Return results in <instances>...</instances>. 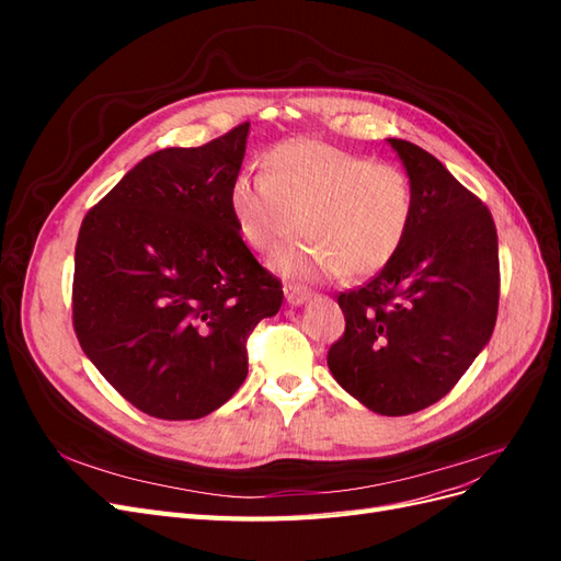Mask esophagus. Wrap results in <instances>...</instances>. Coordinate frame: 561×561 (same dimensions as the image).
I'll list each match as a JSON object with an SVG mask.
<instances>
[{"instance_id":"1","label":"esophagus","mask_w":561,"mask_h":561,"mask_svg":"<svg viewBox=\"0 0 561 561\" xmlns=\"http://www.w3.org/2000/svg\"><path fill=\"white\" fill-rule=\"evenodd\" d=\"M309 293L301 290V287H293V285H285V301L290 304V307H301L304 301H309Z\"/></svg>"}]
</instances>
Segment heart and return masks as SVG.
Returning <instances> with one entry per match:
<instances>
[{
    "mask_svg": "<svg viewBox=\"0 0 561 561\" xmlns=\"http://www.w3.org/2000/svg\"><path fill=\"white\" fill-rule=\"evenodd\" d=\"M229 208L243 241L264 254L295 241L301 222L313 243L285 252L274 268L320 283L388 266L410 231L414 198L402 168L299 138L268 151V173L236 178Z\"/></svg>",
    "mask_w": 561,
    "mask_h": 561,
    "instance_id": "obj_1",
    "label": "heart"
}]
</instances>
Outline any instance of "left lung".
I'll list each match as a JSON object with an SVG mask.
<instances>
[{"label":"left lung","mask_w":561,"mask_h":561,"mask_svg":"<svg viewBox=\"0 0 561 561\" xmlns=\"http://www.w3.org/2000/svg\"><path fill=\"white\" fill-rule=\"evenodd\" d=\"M386 142L412 184V225L388 266L336 297L346 332L330 346L328 367L367 410L404 416L445 398L489 344L499 236L484 203L426 149Z\"/></svg>","instance_id":"obj_1"}]
</instances>
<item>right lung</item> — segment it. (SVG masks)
I'll return each instance as SVG.
<instances>
[{"instance_id":"obj_1","label":"right lung","mask_w":561,"mask_h":561,"mask_svg":"<svg viewBox=\"0 0 561 561\" xmlns=\"http://www.w3.org/2000/svg\"><path fill=\"white\" fill-rule=\"evenodd\" d=\"M250 124L145 157L83 217L72 313L87 358L145 414L184 421L248 377L245 342L283 304L252 257L229 192Z\"/></svg>"}]
</instances>
